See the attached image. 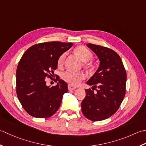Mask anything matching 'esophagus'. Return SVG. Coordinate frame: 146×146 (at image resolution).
I'll use <instances>...</instances> for the list:
<instances>
[{"label":"esophagus","instance_id":"obj_1","mask_svg":"<svg viewBox=\"0 0 146 146\" xmlns=\"http://www.w3.org/2000/svg\"><path fill=\"white\" fill-rule=\"evenodd\" d=\"M76 88V86H73L72 84H68V89H69V91L71 90H74Z\"/></svg>","mask_w":146,"mask_h":146}]
</instances>
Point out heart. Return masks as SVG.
<instances>
[{
    "instance_id": "1",
    "label": "heart",
    "mask_w": 146,
    "mask_h": 146,
    "mask_svg": "<svg viewBox=\"0 0 146 146\" xmlns=\"http://www.w3.org/2000/svg\"><path fill=\"white\" fill-rule=\"evenodd\" d=\"M75 52L79 57L82 59L83 62L88 65L91 64V61L93 57L92 53L85 46L79 45L75 48ZM67 56V52H64L58 56L57 60V65L58 67H62L63 65L65 57ZM85 74L81 72H74L72 70H66L62 74V78L64 81L69 82L71 84L77 85L85 79Z\"/></svg>"
}]
</instances>
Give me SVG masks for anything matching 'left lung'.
<instances>
[{
	"label": "left lung",
	"mask_w": 146,
	"mask_h": 146,
	"mask_svg": "<svg viewBox=\"0 0 146 146\" xmlns=\"http://www.w3.org/2000/svg\"><path fill=\"white\" fill-rule=\"evenodd\" d=\"M87 46L96 53L100 64L87 82L93 88L85 90L81 110L89 120L101 121L110 117L120 106L125 95L127 73L122 60L114 50L91 43ZM93 89L97 90L96 93Z\"/></svg>",
	"instance_id": "left-lung-1"
}]
</instances>
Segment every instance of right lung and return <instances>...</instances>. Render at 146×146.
<instances>
[{
    "label": "right lung",
    "mask_w": 146,
    "mask_h": 146,
    "mask_svg": "<svg viewBox=\"0 0 146 146\" xmlns=\"http://www.w3.org/2000/svg\"><path fill=\"white\" fill-rule=\"evenodd\" d=\"M72 43L48 41L34 45L22 56L16 70V93L25 111L32 117L46 118L58 110L67 84L55 75L57 84L46 86V78H52L57 60Z\"/></svg>",
    "instance_id": "1"
}]
</instances>
